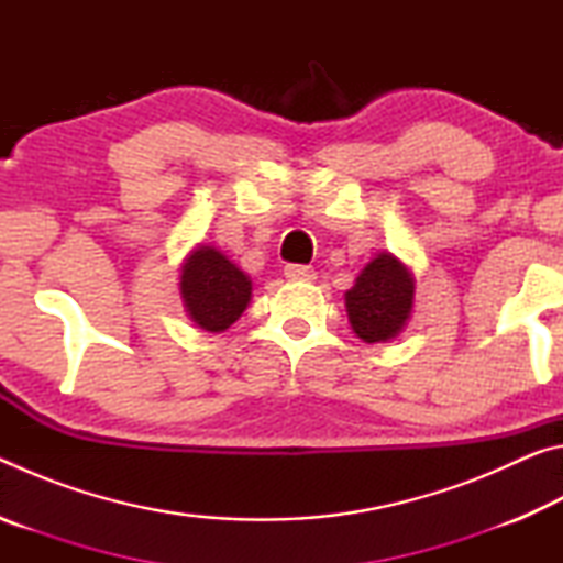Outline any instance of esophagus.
Instances as JSON below:
<instances>
[{
    "label": "esophagus",
    "mask_w": 563,
    "mask_h": 563,
    "mask_svg": "<svg viewBox=\"0 0 563 563\" xmlns=\"http://www.w3.org/2000/svg\"><path fill=\"white\" fill-rule=\"evenodd\" d=\"M285 278L288 280H312L316 271L310 265H285Z\"/></svg>",
    "instance_id": "esophagus-1"
}]
</instances>
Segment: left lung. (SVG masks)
Here are the masks:
<instances>
[{"mask_svg": "<svg viewBox=\"0 0 563 563\" xmlns=\"http://www.w3.org/2000/svg\"><path fill=\"white\" fill-rule=\"evenodd\" d=\"M415 302V278L393 253L369 261L345 292L347 320L362 342H387L405 330Z\"/></svg>", "mask_w": 563, "mask_h": 563, "instance_id": "obj_1", "label": "left lung"}]
</instances>
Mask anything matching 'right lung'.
Returning a JSON list of instances; mask_svg holds the SVG:
<instances>
[{
    "label": "right lung",
    "mask_w": 563,
    "mask_h": 563,
    "mask_svg": "<svg viewBox=\"0 0 563 563\" xmlns=\"http://www.w3.org/2000/svg\"><path fill=\"white\" fill-rule=\"evenodd\" d=\"M180 300L188 318L208 332H223L243 316L253 283L213 245H198L180 265Z\"/></svg>",
    "instance_id": "add662e5"
}]
</instances>
